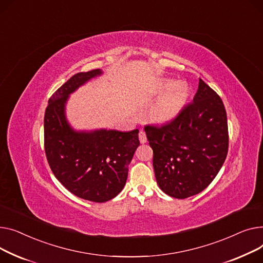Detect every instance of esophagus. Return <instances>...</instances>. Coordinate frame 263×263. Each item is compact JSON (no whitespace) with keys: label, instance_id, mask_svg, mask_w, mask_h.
<instances>
[{"label":"esophagus","instance_id":"obj_1","mask_svg":"<svg viewBox=\"0 0 263 263\" xmlns=\"http://www.w3.org/2000/svg\"><path fill=\"white\" fill-rule=\"evenodd\" d=\"M139 140H140V143H142V144L146 143V141H147L146 135L143 130H140V133H139Z\"/></svg>","mask_w":263,"mask_h":263}]
</instances>
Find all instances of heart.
I'll return each instance as SVG.
<instances>
[{"label":"heart","instance_id":"1","mask_svg":"<svg viewBox=\"0 0 263 263\" xmlns=\"http://www.w3.org/2000/svg\"><path fill=\"white\" fill-rule=\"evenodd\" d=\"M172 82H166L161 85L159 90L162 92L167 89V91L152 107L151 117L154 121L159 123L172 121L186 105L189 97L188 87L183 83H178L172 87Z\"/></svg>","mask_w":263,"mask_h":263}]
</instances>
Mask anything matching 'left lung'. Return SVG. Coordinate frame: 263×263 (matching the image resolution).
Returning <instances> with one entry per match:
<instances>
[{
  "label": "left lung",
  "instance_id": "1",
  "mask_svg": "<svg viewBox=\"0 0 263 263\" xmlns=\"http://www.w3.org/2000/svg\"><path fill=\"white\" fill-rule=\"evenodd\" d=\"M159 188L175 198L206 189L228 152V125L219 95L199 80L193 102L162 125H145Z\"/></svg>",
  "mask_w": 263,
  "mask_h": 263
}]
</instances>
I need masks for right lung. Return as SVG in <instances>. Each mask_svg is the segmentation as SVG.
Here are the masks:
<instances>
[{"instance_id": "right-lung-1", "label": "right lung", "mask_w": 263, "mask_h": 263, "mask_svg": "<svg viewBox=\"0 0 263 263\" xmlns=\"http://www.w3.org/2000/svg\"><path fill=\"white\" fill-rule=\"evenodd\" d=\"M100 69L80 72L58 88L44 114V151L55 177L71 193L96 203H104L124 188L128 165L140 144L138 129L74 132L65 116V105Z\"/></svg>"}]
</instances>
